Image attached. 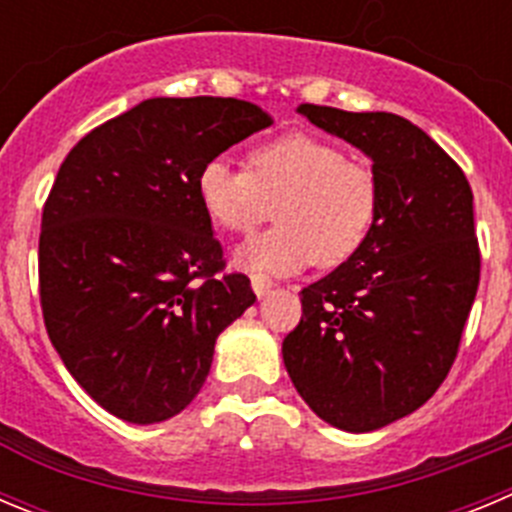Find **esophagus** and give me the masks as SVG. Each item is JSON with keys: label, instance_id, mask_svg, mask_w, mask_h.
<instances>
[{"label": "esophagus", "instance_id": "obj_1", "mask_svg": "<svg viewBox=\"0 0 512 512\" xmlns=\"http://www.w3.org/2000/svg\"><path fill=\"white\" fill-rule=\"evenodd\" d=\"M251 287H253V292H256V297H266V294L271 292V287H274V284H271V279L269 276H264V274H256V276H251Z\"/></svg>", "mask_w": 512, "mask_h": 512}]
</instances>
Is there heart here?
I'll list each match as a JSON object with an SVG mask.
<instances>
[{
  "label": "heart",
  "instance_id": "heart-1",
  "mask_svg": "<svg viewBox=\"0 0 512 512\" xmlns=\"http://www.w3.org/2000/svg\"><path fill=\"white\" fill-rule=\"evenodd\" d=\"M198 198L220 231L248 233L271 215L276 228L236 248L233 264L251 274L289 276L309 264L353 259L378 215V180L345 159L337 144L292 131L248 152V170L215 157L200 167Z\"/></svg>",
  "mask_w": 512,
  "mask_h": 512
}]
</instances>
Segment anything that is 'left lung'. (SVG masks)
<instances>
[{
    "label": "left lung",
    "instance_id": "8db88e82",
    "mask_svg": "<svg viewBox=\"0 0 512 512\" xmlns=\"http://www.w3.org/2000/svg\"><path fill=\"white\" fill-rule=\"evenodd\" d=\"M373 162L378 215L353 259L302 289L281 355L309 409L342 431L414 414L442 386L480 284L470 182L409 119L302 103Z\"/></svg>",
    "mask_w": 512,
    "mask_h": 512
}]
</instances>
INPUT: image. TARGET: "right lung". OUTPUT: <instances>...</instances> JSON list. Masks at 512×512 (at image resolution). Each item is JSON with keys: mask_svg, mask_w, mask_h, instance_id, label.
Masks as SVG:
<instances>
[{"mask_svg": "<svg viewBox=\"0 0 512 512\" xmlns=\"http://www.w3.org/2000/svg\"><path fill=\"white\" fill-rule=\"evenodd\" d=\"M271 126L238 98H147L70 149L42 210L40 302L83 391L129 424L198 396L215 340L253 302L225 274L198 172Z\"/></svg>", "mask_w": 512, "mask_h": 512, "instance_id": "add662e5", "label": "right lung"}]
</instances>
